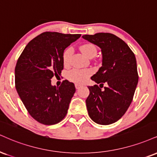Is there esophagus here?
<instances>
[{"mask_svg":"<svg viewBox=\"0 0 157 157\" xmlns=\"http://www.w3.org/2000/svg\"><path fill=\"white\" fill-rule=\"evenodd\" d=\"M81 86H82V85L80 84H77V83L75 84V88H76V89H79Z\"/></svg>","mask_w":157,"mask_h":157,"instance_id":"esophagus-1","label":"esophagus"}]
</instances>
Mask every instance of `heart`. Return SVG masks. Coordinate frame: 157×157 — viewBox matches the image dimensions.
Masks as SVG:
<instances>
[{"label":"heart","mask_w":157,"mask_h":157,"mask_svg":"<svg viewBox=\"0 0 157 157\" xmlns=\"http://www.w3.org/2000/svg\"><path fill=\"white\" fill-rule=\"evenodd\" d=\"M80 50L85 56L89 58L94 57L97 52V48L93 44H86L82 45ZM72 53L73 49L71 48H68L63 51V62L64 65H69L70 63ZM90 75H91V71L89 69H73L68 72L67 77L71 82H76V83H83Z\"/></svg>","instance_id":"b5f03b06"}]
</instances>
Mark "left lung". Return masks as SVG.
Returning <instances> with one entry per match:
<instances>
[{
  "instance_id": "8db88e82",
  "label": "left lung",
  "mask_w": 157,
  "mask_h": 157,
  "mask_svg": "<svg viewBox=\"0 0 157 157\" xmlns=\"http://www.w3.org/2000/svg\"><path fill=\"white\" fill-rule=\"evenodd\" d=\"M82 38L97 45L102 54L101 67L91 77L99 87H88L90 94L86 100L88 115L98 124H113L125 114L132 101L138 82L135 56L122 39L112 33ZM104 83L107 86L101 90Z\"/></svg>"
}]
</instances>
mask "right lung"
Returning a JSON list of instances; mask_svg holds the SVG:
<instances>
[{
  "instance_id": "add662e5",
  "label": "right lung",
  "mask_w": 157,
  "mask_h": 157,
  "mask_svg": "<svg viewBox=\"0 0 157 157\" xmlns=\"http://www.w3.org/2000/svg\"><path fill=\"white\" fill-rule=\"evenodd\" d=\"M80 36L44 32L32 39L18 58L17 91L29 114L41 124H58L67 115L75 85L66 80L56 87L52 86L51 79L63 70L64 50Z\"/></svg>"
}]
</instances>
